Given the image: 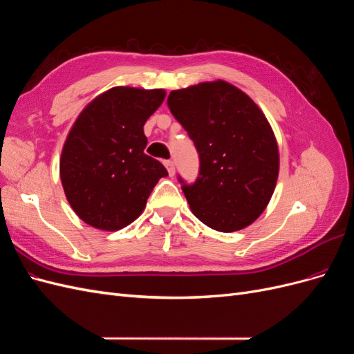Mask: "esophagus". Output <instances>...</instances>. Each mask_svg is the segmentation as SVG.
Instances as JSON below:
<instances>
[{
	"label": "esophagus",
	"instance_id": "esophagus-1",
	"mask_svg": "<svg viewBox=\"0 0 354 354\" xmlns=\"http://www.w3.org/2000/svg\"><path fill=\"white\" fill-rule=\"evenodd\" d=\"M164 165H165L167 169H168L169 177H173V176L176 174V168H174V162H173V160H164Z\"/></svg>",
	"mask_w": 354,
	"mask_h": 354
}]
</instances>
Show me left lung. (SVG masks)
I'll list each match as a JSON object with an SVG mask.
<instances>
[{
	"instance_id": "8db88e82",
	"label": "left lung",
	"mask_w": 354,
	"mask_h": 354,
	"mask_svg": "<svg viewBox=\"0 0 354 354\" xmlns=\"http://www.w3.org/2000/svg\"><path fill=\"white\" fill-rule=\"evenodd\" d=\"M167 103L199 153V177L181 186L192 212L217 232L250 226L279 176V149L263 111L223 80L173 90Z\"/></svg>"
}]
</instances>
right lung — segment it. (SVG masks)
<instances>
[{
	"label": "right lung",
	"instance_id": "add662e5",
	"mask_svg": "<svg viewBox=\"0 0 354 354\" xmlns=\"http://www.w3.org/2000/svg\"><path fill=\"white\" fill-rule=\"evenodd\" d=\"M165 90L113 87L93 99L73 122L60 156V180L75 214L115 232L143 212L165 167L147 156L143 125Z\"/></svg>",
	"mask_w": 354,
	"mask_h": 354
}]
</instances>
